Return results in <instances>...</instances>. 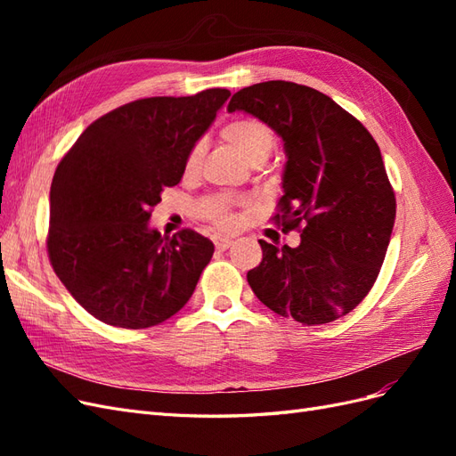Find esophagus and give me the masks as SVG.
<instances>
[{
    "label": "esophagus",
    "mask_w": 456,
    "mask_h": 456,
    "mask_svg": "<svg viewBox=\"0 0 456 456\" xmlns=\"http://www.w3.org/2000/svg\"><path fill=\"white\" fill-rule=\"evenodd\" d=\"M213 241H215V247H216L218 251H226L228 247L233 243L230 238H223V236H215Z\"/></svg>",
    "instance_id": "obj_1"
}]
</instances>
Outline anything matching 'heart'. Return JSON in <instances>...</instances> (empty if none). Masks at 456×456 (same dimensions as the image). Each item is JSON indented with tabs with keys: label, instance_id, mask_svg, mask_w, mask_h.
<instances>
[{
	"label": "heart",
	"instance_id": "obj_1",
	"mask_svg": "<svg viewBox=\"0 0 456 456\" xmlns=\"http://www.w3.org/2000/svg\"><path fill=\"white\" fill-rule=\"evenodd\" d=\"M223 139L236 148L240 154L255 163L268 158L275 146V136L266 123L256 119L232 121L223 129ZM205 154V144L196 142L186 158V173H196ZM203 215L220 230H232L236 226V218L230 213V200L226 196H211L203 203Z\"/></svg>",
	"mask_w": 456,
	"mask_h": 456
}]
</instances>
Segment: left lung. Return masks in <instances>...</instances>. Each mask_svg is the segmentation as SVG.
<instances>
[{
    "mask_svg": "<svg viewBox=\"0 0 456 456\" xmlns=\"http://www.w3.org/2000/svg\"><path fill=\"white\" fill-rule=\"evenodd\" d=\"M281 136L283 196L273 218L300 224L297 247L258 240L262 262L247 272L262 305L302 325L335 322L370 291L388 251L395 196L370 133L330 96L291 81H265L232 96Z\"/></svg>",
    "mask_w": 456,
    "mask_h": 456,
    "instance_id": "1",
    "label": "left lung"
}]
</instances>
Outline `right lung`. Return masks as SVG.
Instances as JSON below:
<instances>
[{
	"mask_svg": "<svg viewBox=\"0 0 456 456\" xmlns=\"http://www.w3.org/2000/svg\"><path fill=\"white\" fill-rule=\"evenodd\" d=\"M228 89L151 96L116 108L79 134L51 184L47 251L54 273L96 320L144 329L190 300L215 253L194 230L150 228L161 191L181 183L186 158Z\"/></svg>",
	"mask_w": 456,
	"mask_h": 456,
	"instance_id": "add662e5",
	"label": "right lung"
}]
</instances>
